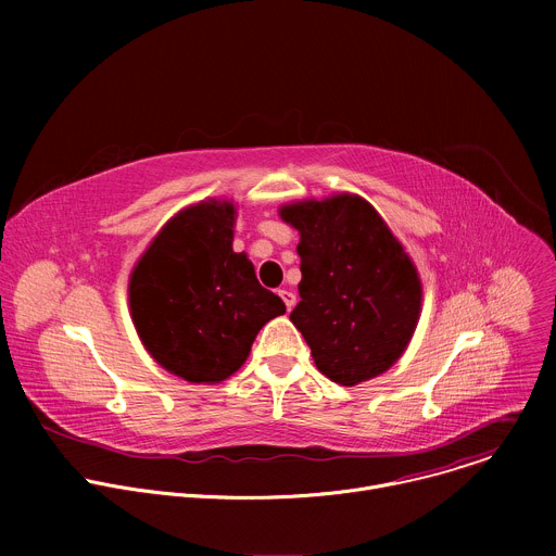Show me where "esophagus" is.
<instances>
[{"label":"esophagus","instance_id":"esophagus-1","mask_svg":"<svg viewBox=\"0 0 556 556\" xmlns=\"http://www.w3.org/2000/svg\"><path fill=\"white\" fill-rule=\"evenodd\" d=\"M279 296L283 299V303H286V307H288V312L294 307V303H296V294L292 292V290H279Z\"/></svg>","mask_w":556,"mask_h":556}]
</instances>
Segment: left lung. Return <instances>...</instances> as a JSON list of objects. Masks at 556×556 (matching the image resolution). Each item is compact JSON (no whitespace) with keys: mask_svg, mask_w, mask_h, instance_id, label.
Returning a JSON list of instances; mask_svg holds the SVG:
<instances>
[{"mask_svg":"<svg viewBox=\"0 0 556 556\" xmlns=\"http://www.w3.org/2000/svg\"><path fill=\"white\" fill-rule=\"evenodd\" d=\"M301 301L290 321L330 380L352 387L401 358L420 316L418 273L374 206L356 195L299 202Z\"/></svg>","mask_w":556,"mask_h":556,"instance_id":"obj_1","label":"left lung"}]
</instances>
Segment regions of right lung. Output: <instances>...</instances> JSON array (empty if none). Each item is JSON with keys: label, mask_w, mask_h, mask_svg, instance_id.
Returning <instances> with one entry per match:
<instances>
[{"label": "right lung", "mask_w": 556, "mask_h": 556, "mask_svg": "<svg viewBox=\"0 0 556 556\" xmlns=\"http://www.w3.org/2000/svg\"><path fill=\"white\" fill-rule=\"evenodd\" d=\"M235 208L202 202L172 217L140 257L129 307L147 352L189 382H219L249 358L257 332L286 312L244 253H232Z\"/></svg>", "instance_id": "1"}]
</instances>
